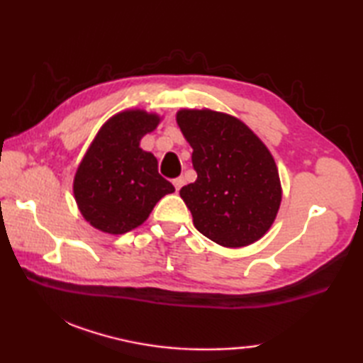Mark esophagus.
<instances>
[{"instance_id":"esophagus-1","label":"esophagus","mask_w":363,"mask_h":363,"mask_svg":"<svg viewBox=\"0 0 363 363\" xmlns=\"http://www.w3.org/2000/svg\"><path fill=\"white\" fill-rule=\"evenodd\" d=\"M173 186H174L176 191H179L181 187L184 186V177L179 176V177H176V179H173Z\"/></svg>"}]
</instances>
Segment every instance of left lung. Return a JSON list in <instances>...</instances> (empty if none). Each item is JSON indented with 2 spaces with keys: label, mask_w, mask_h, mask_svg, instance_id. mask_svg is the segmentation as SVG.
<instances>
[{
  "label": "left lung",
  "mask_w": 363,
  "mask_h": 363,
  "mask_svg": "<svg viewBox=\"0 0 363 363\" xmlns=\"http://www.w3.org/2000/svg\"><path fill=\"white\" fill-rule=\"evenodd\" d=\"M176 123L194 148L196 181L179 191L195 228L225 248L264 237L276 220L282 187L265 143L233 115L181 109Z\"/></svg>",
  "instance_id": "1"
}]
</instances>
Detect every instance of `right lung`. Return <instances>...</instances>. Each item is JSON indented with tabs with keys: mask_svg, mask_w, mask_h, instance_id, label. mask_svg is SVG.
Instances as JSON below:
<instances>
[{
	"mask_svg": "<svg viewBox=\"0 0 363 363\" xmlns=\"http://www.w3.org/2000/svg\"><path fill=\"white\" fill-rule=\"evenodd\" d=\"M159 113L128 109L99 128L76 168L73 194L82 217L95 229L121 235L150 217L174 187L157 173V159L140 148L142 137L159 126Z\"/></svg>",
	"mask_w": 363,
	"mask_h": 363,
	"instance_id": "1",
	"label": "right lung"
}]
</instances>
